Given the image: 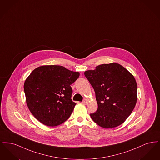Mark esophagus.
<instances>
[{
  "instance_id": "1",
  "label": "esophagus",
  "mask_w": 160,
  "mask_h": 160,
  "mask_svg": "<svg viewBox=\"0 0 160 160\" xmlns=\"http://www.w3.org/2000/svg\"><path fill=\"white\" fill-rule=\"evenodd\" d=\"M82 103L84 104H87L88 103V100L86 99H84L83 101H82Z\"/></svg>"
}]
</instances>
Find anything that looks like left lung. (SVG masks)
Masks as SVG:
<instances>
[{"label":"left lung","instance_id":"1","mask_svg":"<svg viewBox=\"0 0 160 160\" xmlns=\"http://www.w3.org/2000/svg\"><path fill=\"white\" fill-rule=\"evenodd\" d=\"M84 76L95 93L98 109L92 119L104 128L116 127L127 119L137 102V85L134 76L122 65L102 64Z\"/></svg>","mask_w":160,"mask_h":160}]
</instances>
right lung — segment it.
Here are the masks:
<instances>
[{
	"label": "right lung",
	"mask_w": 160,
	"mask_h": 160,
	"mask_svg": "<svg viewBox=\"0 0 160 160\" xmlns=\"http://www.w3.org/2000/svg\"><path fill=\"white\" fill-rule=\"evenodd\" d=\"M80 73L60 65L35 69L26 80L24 91L31 113L42 123L55 127L66 121L76 103L71 99V84Z\"/></svg>",
	"instance_id": "right-lung-1"
}]
</instances>
